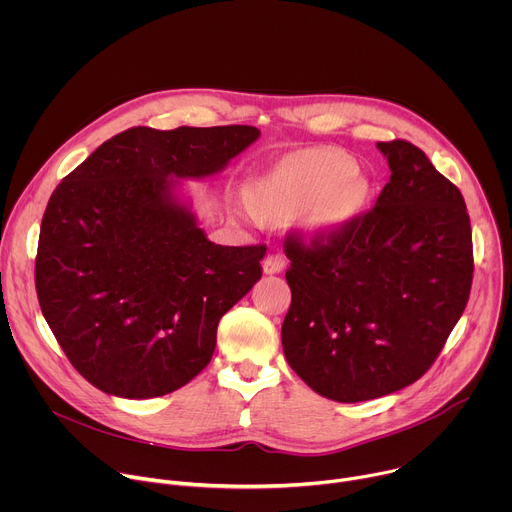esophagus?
Returning a JSON list of instances; mask_svg holds the SVG:
<instances>
[{"instance_id": "34e87169", "label": "esophagus", "mask_w": 512, "mask_h": 512, "mask_svg": "<svg viewBox=\"0 0 512 512\" xmlns=\"http://www.w3.org/2000/svg\"><path fill=\"white\" fill-rule=\"evenodd\" d=\"M287 267V261L285 257L281 255H267L263 259V273L265 275H275V273H283Z\"/></svg>"}]
</instances>
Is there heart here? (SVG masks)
<instances>
[{"label": "heart", "instance_id": "heart-1", "mask_svg": "<svg viewBox=\"0 0 512 512\" xmlns=\"http://www.w3.org/2000/svg\"><path fill=\"white\" fill-rule=\"evenodd\" d=\"M371 186L356 174V162L330 148L300 150L279 160L251 184L249 200L237 204L253 223L300 218L314 237H336L367 206Z\"/></svg>", "mask_w": 512, "mask_h": 512}]
</instances>
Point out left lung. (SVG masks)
I'll return each instance as SVG.
<instances>
[{
  "instance_id": "8db88e82",
  "label": "left lung",
  "mask_w": 512,
  "mask_h": 512,
  "mask_svg": "<svg viewBox=\"0 0 512 512\" xmlns=\"http://www.w3.org/2000/svg\"><path fill=\"white\" fill-rule=\"evenodd\" d=\"M391 180L336 237L287 243L289 367L318 395L358 403L415 383L442 352L472 285L460 190L413 143L379 141Z\"/></svg>"
}]
</instances>
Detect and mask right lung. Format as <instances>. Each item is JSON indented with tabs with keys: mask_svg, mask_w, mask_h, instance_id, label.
I'll return each mask as SVG.
<instances>
[{
	"mask_svg": "<svg viewBox=\"0 0 512 512\" xmlns=\"http://www.w3.org/2000/svg\"><path fill=\"white\" fill-rule=\"evenodd\" d=\"M251 125L131 127L72 170L40 227L36 291L91 385L152 399L210 362L221 318L261 279L265 245L208 241L182 180H206L257 141Z\"/></svg>",
	"mask_w": 512,
	"mask_h": 512,
	"instance_id": "right-lung-1",
	"label": "right lung"
}]
</instances>
